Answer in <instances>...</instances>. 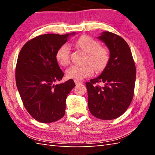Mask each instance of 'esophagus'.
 I'll list each match as a JSON object with an SVG mask.
<instances>
[{
	"instance_id": "esophagus-1",
	"label": "esophagus",
	"mask_w": 155,
	"mask_h": 155,
	"mask_svg": "<svg viewBox=\"0 0 155 155\" xmlns=\"http://www.w3.org/2000/svg\"><path fill=\"white\" fill-rule=\"evenodd\" d=\"M74 83H75V84L76 85H78V84H81V83H83L82 82H81V81H77V80H75L74 81Z\"/></svg>"
}]
</instances>
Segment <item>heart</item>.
Returning a JSON list of instances; mask_svg holds the SVG:
<instances>
[{
  "label": "heart",
  "mask_w": 155,
  "mask_h": 155,
  "mask_svg": "<svg viewBox=\"0 0 155 155\" xmlns=\"http://www.w3.org/2000/svg\"><path fill=\"white\" fill-rule=\"evenodd\" d=\"M75 46L87 52L85 62L88 64L83 66L72 65L66 71L68 78L80 81L90 77L94 73V68L97 72L103 70L109 60V51L101 46L98 41L87 35H83L75 41ZM70 47L67 44H63L56 52V59L61 65H66L70 61Z\"/></svg>",
  "instance_id": "1"
}]
</instances>
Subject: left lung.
Masks as SVG:
<instances>
[{
	"label": "left lung",
	"mask_w": 155,
	"mask_h": 155,
	"mask_svg": "<svg viewBox=\"0 0 155 155\" xmlns=\"http://www.w3.org/2000/svg\"><path fill=\"white\" fill-rule=\"evenodd\" d=\"M98 39L109 51V60L101 75L86 82L89 110L94 116L110 120L120 117L129 107L134 94L136 69L128 44L121 37L104 31ZM101 82L103 87L95 85Z\"/></svg>",
	"instance_id": "1"
}]
</instances>
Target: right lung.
<instances>
[{
	"instance_id": "1",
	"label": "right lung",
	"mask_w": 155,
	"mask_h": 155,
	"mask_svg": "<svg viewBox=\"0 0 155 155\" xmlns=\"http://www.w3.org/2000/svg\"><path fill=\"white\" fill-rule=\"evenodd\" d=\"M75 32L44 34L27 41L21 49L15 68V81L23 104L37 121L56 122L64 117L65 101L75 83L72 79L55 85L64 77L56 52Z\"/></svg>"
}]
</instances>
